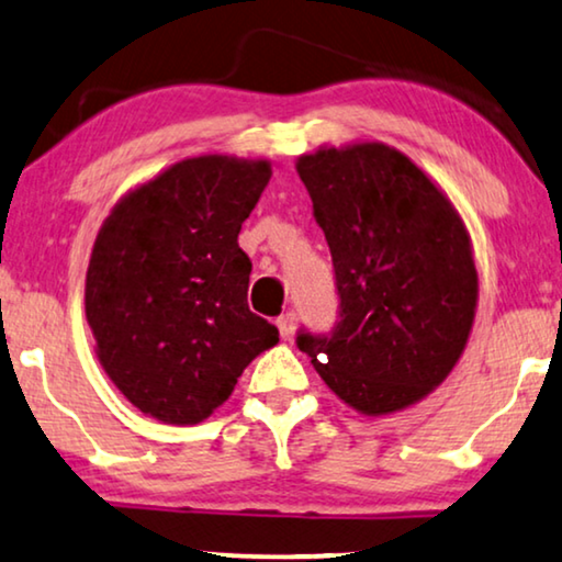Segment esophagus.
<instances>
[{"instance_id":"34e87169","label":"esophagus","mask_w":562,"mask_h":562,"mask_svg":"<svg viewBox=\"0 0 562 562\" xmlns=\"http://www.w3.org/2000/svg\"><path fill=\"white\" fill-rule=\"evenodd\" d=\"M295 323H297V315L295 313H284L278 318V328H280V336L282 341H292V336H295Z\"/></svg>"}]
</instances>
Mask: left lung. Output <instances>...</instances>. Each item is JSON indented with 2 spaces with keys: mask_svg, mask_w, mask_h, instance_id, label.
I'll return each mask as SVG.
<instances>
[{
  "mask_svg": "<svg viewBox=\"0 0 562 562\" xmlns=\"http://www.w3.org/2000/svg\"><path fill=\"white\" fill-rule=\"evenodd\" d=\"M297 176L326 234L338 321L297 334L323 382L363 415L415 405L450 374L479 297L471 236L442 191L382 142L323 147Z\"/></svg>",
  "mask_w": 562,
  "mask_h": 562,
  "instance_id": "8db88e82",
  "label": "left lung"
}]
</instances>
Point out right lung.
<instances>
[{"label": "right lung", "instance_id": "add662e5", "mask_svg": "<svg viewBox=\"0 0 562 562\" xmlns=\"http://www.w3.org/2000/svg\"><path fill=\"white\" fill-rule=\"evenodd\" d=\"M270 162L203 155L176 162L114 205L86 272V321L126 400L162 423L195 425L280 330L249 311L241 224Z\"/></svg>", "mask_w": 562, "mask_h": 562}]
</instances>
